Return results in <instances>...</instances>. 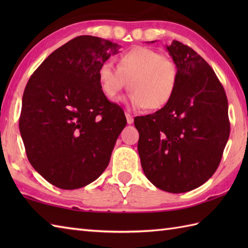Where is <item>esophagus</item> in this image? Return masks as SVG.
I'll list each match as a JSON object with an SVG mask.
<instances>
[{"mask_svg":"<svg viewBox=\"0 0 248 248\" xmlns=\"http://www.w3.org/2000/svg\"><path fill=\"white\" fill-rule=\"evenodd\" d=\"M124 115H125V118H127V123H128L129 124H133L134 118L132 117V115H131L129 112H125V113H124Z\"/></svg>","mask_w":248,"mask_h":248,"instance_id":"1","label":"esophagus"}]
</instances>
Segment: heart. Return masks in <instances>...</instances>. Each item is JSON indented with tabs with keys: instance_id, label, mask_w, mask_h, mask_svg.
Wrapping results in <instances>:
<instances>
[{
	"instance_id": "obj_1",
	"label": "heart",
	"mask_w": 248,
	"mask_h": 248,
	"mask_svg": "<svg viewBox=\"0 0 248 248\" xmlns=\"http://www.w3.org/2000/svg\"><path fill=\"white\" fill-rule=\"evenodd\" d=\"M99 83L110 101L128 86V103L135 109H160L170 103L178 86V67L167 55L147 46H134L117 59V68L104 62L98 70Z\"/></svg>"
}]
</instances>
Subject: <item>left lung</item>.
<instances>
[{
  "instance_id": "8db88e82",
  "label": "left lung",
  "mask_w": 248,
  "mask_h": 248,
  "mask_svg": "<svg viewBox=\"0 0 248 248\" xmlns=\"http://www.w3.org/2000/svg\"><path fill=\"white\" fill-rule=\"evenodd\" d=\"M166 49L178 67L176 93L134 124L148 180L165 192L186 193L217 170L230 133L228 101L212 68L192 48L173 40Z\"/></svg>"
}]
</instances>
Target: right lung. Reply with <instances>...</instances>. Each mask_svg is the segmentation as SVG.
I'll use <instances>...</instances> for the list:
<instances>
[{
  "mask_svg": "<svg viewBox=\"0 0 248 248\" xmlns=\"http://www.w3.org/2000/svg\"><path fill=\"white\" fill-rule=\"evenodd\" d=\"M119 46L78 36L41 62L26 84L19 129L31 165L62 189L100 177L127 119L109 102L98 70Z\"/></svg>",
  "mask_w": 248,
  "mask_h": 248,
  "instance_id": "obj_1",
  "label": "right lung"
}]
</instances>
